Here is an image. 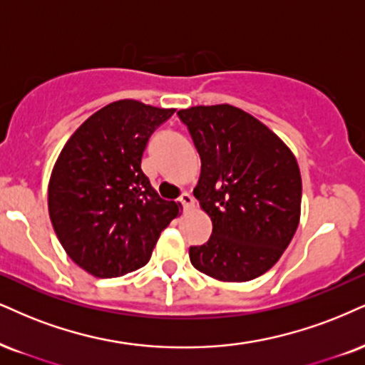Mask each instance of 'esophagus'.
<instances>
[{
    "mask_svg": "<svg viewBox=\"0 0 365 365\" xmlns=\"http://www.w3.org/2000/svg\"><path fill=\"white\" fill-rule=\"evenodd\" d=\"M179 203L184 206V210H191L192 206H195V200H192L191 195L184 192V195H181V197H179Z\"/></svg>",
    "mask_w": 365,
    "mask_h": 365,
    "instance_id": "esophagus-1",
    "label": "esophagus"
}]
</instances>
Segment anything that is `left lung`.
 <instances>
[{"instance_id": "left-lung-1", "label": "left lung", "mask_w": 365, "mask_h": 365, "mask_svg": "<svg viewBox=\"0 0 365 365\" xmlns=\"http://www.w3.org/2000/svg\"><path fill=\"white\" fill-rule=\"evenodd\" d=\"M178 115L201 157L192 195L213 223L210 240L190 249L191 264L223 282L262 276L299 225L298 160L271 128L237 106H192Z\"/></svg>"}]
</instances>
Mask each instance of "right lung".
<instances>
[{"mask_svg":"<svg viewBox=\"0 0 365 365\" xmlns=\"http://www.w3.org/2000/svg\"><path fill=\"white\" fill-rule=\"evenodd\" d=\"M174 108L137 100L103 106L66 142L48 181V215L66 254L94 277H120L150 259L181 205L142 170L154 130Z\"/></svg>","mask_w":365,"mask_h":365,"instance_id":"1","label":"right lung"}]
</instances>
